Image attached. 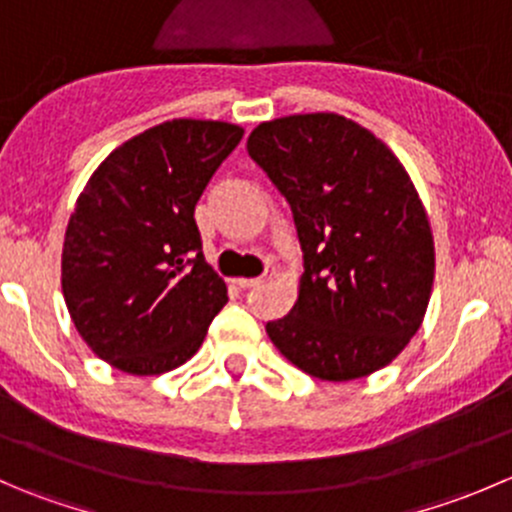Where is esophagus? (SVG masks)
Returning a JSON list of instances; mask_svg holds the SVG:
<instances>
[{
    "instance_id": "1",
    "label": "esophagus",
    "mask_w": 512,
    "mask_h": 512,
    "mask_svg": "<svg viewBox=\"0 0 512 512\" xmlns=\"http://www.w3.org/2000/svg\"><path fill=\"white\" fill-rule=\"evenodd\" d=\"M272 272H275V270H272V267H267L265 275H262V277H237L235 285H237V287H242V289H245V287H255V285H260V282L270 280Z\"/></svg>"
}]
</instances>
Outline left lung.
<instances>
[{"label": "left lung", "mask_w": 512, "mask_h": 512, "mask_svg": "<svg viewBox=\"0 0 512 512\" xmlns=\"http://www.w3.org/2000/svg\"><path fill=\"white\" fill-rule=\"evenodd\" d=\"M247 153L287 198L307 265L287 317L267 322L272 344L322 381L384 369L421 327L436 272L404 163L339 113L260 123Z\"/></svg>", "instance_id": "1"}]
</instances>
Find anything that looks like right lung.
Masks as SVG:
<instances>
[{
  "label": "right lung",
  "instance_id": "right-lung-1",
  "mask_svg": "<svg viewBox=\"0 0 512 512\" xmlns=\"http://www.w3.org/2000/svg\"><path fill=\"white\" fill-rule=\"evenodd\" d=\"M245 128L173 118L108 153L79 193L61 250L76 332L113 369L158 376L203 344L225 307L195 205Z\"/></svg>",
  "mask_w": 512,
  "mask_h": 512
}]
</instances>
